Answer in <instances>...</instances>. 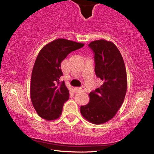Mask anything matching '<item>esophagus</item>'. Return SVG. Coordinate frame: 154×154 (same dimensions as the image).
I'll list each match as a JSON object with an SVG mask.
<instances>
[{"label":"esophagus","mask_w":154,"mask_h":154,"mask_svg":"<svg viewBox=\"0 0 154 154\" xmlns=\"http://www.w3.org/2000/svg\"><path fill=\"white\" fill-rule=\"evenodd\" d=\"M76 90L77 92H84L85 91V87H82V88H76Z\"/></svg>","instance_id":"34e87169"}]
</instances>
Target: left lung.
Listing matches in <instances>:
<instances>
[{"label": "left lung", "instance_id": "1", "mask_svg": "<svg viewBox=\"0 0 154 154\" xmlns=\"http://www.w3.org/2000/svg\"><path fill=\"white\" fill-rule=\"evenodd\" d=\"M88 46L94 54L96 77L103 83L89 94V103L81 106L80 111L91 123L101 124L113 118L124 102L127 90L126 70L120 51L113 43L100 39Z\"/></svg>", "mask_w": 154, "mask_h": 154}]
</instances>
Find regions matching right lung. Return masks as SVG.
I'll use <instances>...</instances> for the list:
<instances>
[{"instance_id": "right-lung-1", "label": "right lung", "mask_w": 154, "mask_h": 154, "mask_svg": "<svg viewBox=\"0 0 154 154\" xmlns=\"http://www.w3.org/2000/svg\"><path fill=\"white\" fill-rule=\"evenodd\" d=\"M84 44L58 38L41 49L34 64L30 83V98L34 108L46 120L58 119L64 103L69 98V91L63 81L61 62L71 52Z\"/></svg>"}]
</instances>
